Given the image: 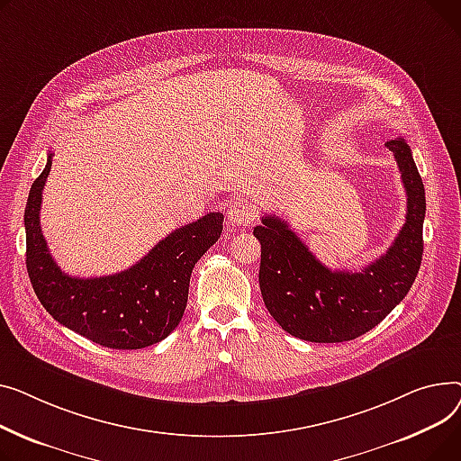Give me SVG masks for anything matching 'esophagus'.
<instances>
[{
    "instance_id": "34e87169",
    "label": "esophagus",
    "mask_w": 461,
    "mask_h": 461,
    "mask_svg": "<svg viewBox=\"0 0 461 461\" xmlns=\"http://www.w3.org/2000/svg\"><path fill=\"white\" fill-rule=\"evenodd\" d=\"M227 220L234 227H243L255 220V208L248 201H240L229 206L227 210Z\"/></svg>"
}]
</instances>
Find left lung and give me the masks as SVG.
Returning <instances> with one entry per match:
<instances>
[{
    "mask_svg": "<svg viewBox=\"0 0 461 461\" xmlns=\"http://www.w3.org/2000/svg\"><path fill=\"white\" fill-rule=\"evenodd\" d=\"M385 145L398 164L408 212L387 253L361 272H331L276 215H266L253 230L260 241L258 283L264 305L297 339L344 342L365 335L403 300L419 274L424 184L410 145L402 138Z\"/></svg>",
    "mask_w": 461,
    "mask_h": 461,
    "instance_id": "8db88e82",
    "label": "left lung"
}]
</instances>
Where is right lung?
<instances>
[{
  "mask_svg": "<svg viewBox=\"0 0 461 461\" xmlns=\"http://www.w3.org/2000/svg\"><path fill=\"white\" fill-rule=\"evenodd\" d=\"M50 169L51 152L23 213L25 266L42 307L65 328L105 348L140 349L169 337L182 320L194 266L221 236L223 213L210 212L176 229L121 274L70 277L51 258L41 229Z\"/></svg>",
  "mask_w": 461,
  "mask_h": 461,
  "instance_id": "obj_1",
  "label": "right lung"
}]
</instances>
